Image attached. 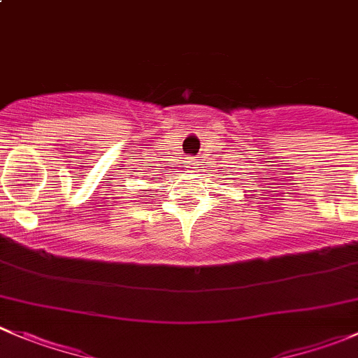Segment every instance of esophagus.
I'll return each mask as SVG.
<instances>
[{
  "instance_id": "esophagus-1",
  "label": "esophagus",
  "mask_w": 358,
  "mask_h": 358,
  "mask_svg": "<svg viewBox=\"0 0 358 358\" xmlns=\"http://www.w3.org/2000/svg\"><path fill=\"white\" fill-rule=\"evenodd\" d=\"M196 162H197V159H190V162H189V164H190V166H197Z\"/></svg>"
}]
</instances>
